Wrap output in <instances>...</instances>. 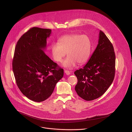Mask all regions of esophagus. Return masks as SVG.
<instances>
[{
    "instance_id": "esophagus-1",
    "label": "esophagus",
    "mask_w": 132,
    "mask_h": 132,
    "mask_svg": "<svg viewBox=\"0 0 132 132\" xmlns=\"http://www.w3.org/2000/svg\"><path fill=\"white\" fill-rule=\"evenodd\" d=\"M65 73L67 75H70V72L69 71L67 70H65Z\"/></svg>"
}]
</instances>
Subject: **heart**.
Returning <instances> with one entry per match:
<instances>
[{
	"mask_svg": "<svg viewBox=\"0 0 132 132\" xmlns=\"http://www.w3.org/2000/svg\"><path fill=\"white\" fill-rule=\"evenodd\" d=\"M52 56L55 61L62 62L66 53L68 56L62 63V66L71 69L77 64L82 65L89 60L91 51V41L85 34H70L63 36L57 43L51 45Z\"/></svg>",
	"mask_w": 132,
	"mask_h": 132,
	"instance_id": "obj_1",
	"label": "heart"
}]
</instances>
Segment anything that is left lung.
<instances>
[{"instance_id":"8db88e82","label":"left lung","mask_w":132,"mask_h":132,"mask_svg":"<svg viewBox=\"0 0 132 132\" xmlns=\"http://www.w3.org/2000/svg\"><path fill=\"white\" fill-rule=\"evenodd\" d=\"M114 48L106 35L100 31L98 45L88 63L75 71L78 95L86 101L102 96L114 80L116 70Z\"/></svg>"}]
</instances>
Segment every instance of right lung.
<instances>
[{
    "label": "right lung",
    "instance_id": "1",
    "mask_svg": "<svg viewBox=\"0 0 132 132\" xmlns=\"http://www.w3.org/2000/svg\"><path fill=\"white\" fill-rule=\"evenodd\" d=\"M52 30L31 28L18 40L14 50L12 70L16 85L28 99L40 102L48 98L64 69L44 52Z\"/></svg>",
    "mask_w": 132,
    "mask_h": 132
}]
</instances>
